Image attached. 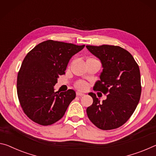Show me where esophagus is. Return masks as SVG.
Listing matches in <instances>:
<instances>
[{"label": "esophagus", "instance_id": "obj_1", "mask_svg": "<svg viewBox=\"0 0 156 156\" xmlns=\"http://www.w3.org/2000/svg\"><path fill=\"white\" fill-rule=\"evenodd\" d=\"M76 96H80V97H81V96H84V95H84L83 93H80V92H76Z\"/></svg>", "mask_w": 156, "mask_h": 156}]
</instances>
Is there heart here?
I'll list each match as a JSON object with an SVG mask.
<instances>
[{
    "mask_svg": "<svg viewBox=\"0 0 156 156\" xmlns=\"http://www.w3.org/2000/svg\"><path fill=\"white\" fill-rule=\"evenodd\" d=\"M88 59H95V58H89ZM75 88L79 90H86L88 88V84L86 81H82V80H79L75 82Z\"/></svg>",
    "mask_w": 156,
    "mask_h": 156,
    "instance_id": "1",
    "label": "heart"
}]
</instances>
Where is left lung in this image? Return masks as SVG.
Instances as JSON below:
<instances>
[{"label": "left lung", "instance_id": "left-lung-1", "mask_svg": "<svg viewBox=\"0 0 156 156\" xmlns=\"http://www.w3.org/2000/svg\"><path fill=\"white\" fill-rule=\"evenodd\" d=\"M100 59L103 70L95 91L107 94L100 102L93 93H88L93 103L86 109L88 118L101 130H112L129 120L139 103L142 86L139 66L130 52L117 45H86Z\"/></svg>", "mask_w": 156, "mask_h": 156}]
</instances>
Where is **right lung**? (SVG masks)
I'll list each match as a JSON object with an SVG mask.
<instances>
[{
	"mask_svg": "<svg viewBox=\"0 0 156 156\" xmlns=\"http://www.w3.org/2000/svg\"><path fill=\"white\" fill-rule=\"evenodd\" d=\"M85 45L48 40L39 43L24 58L17 76V95L25 114L42 126L55 124L64 115L75 92H55L54 86L70 58Z\"/></svg>",
	"mask_w": 156,
	"mask_h": 156,
	"instance_id": "1",
	"label": "right lung"
}]
</instances>
